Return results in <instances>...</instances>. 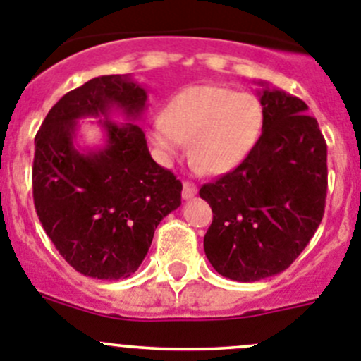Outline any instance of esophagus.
I'll use <instances>...</instances> for the list:
<instances>
[{"label":"esophagus","instance_id":"esophagus-1","mask_svg":"<svg viewBox=\"0 0 361 361\" xmlns=\"http://www.w3.org/2000/svg\"><path fill=\"white\" fill-rule=\"evenodd\" d=\"M197 194V187L192 181H183V192H181V196H183V200H190V197H194Z\"/></svg>","mask_w":361,"mask_h":361}]
</instances>
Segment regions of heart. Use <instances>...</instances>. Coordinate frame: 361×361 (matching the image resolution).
I'll use <instances>...</instances> for the list:
<instances>
[{"label": "heart", "mask_w": 361, "mask_h": 361, "mask_svg": "<svg viewBox=\"0 0 361 361\" xmlns=\"http://www.w3.org/2000/svg\"><path fill=\"white\" fill-rule=\"evenodd\" d=\"M264 109L252 94L228 87L194 85L180 90L153 128L154 144L167 157L192 142V161L221 174L240 164L258 142Z\"/></svg>", "instance_id": "heart-1"}]
</instances>
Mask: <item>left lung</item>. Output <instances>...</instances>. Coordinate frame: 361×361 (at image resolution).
<instances>
[{
	"instance_id": "8db88e82",
	"label": "left lung",
	"mask_w": 361,
	"mask_h": 361,
	"mask_svg": "<svg viewBox=\"0 0 361 361\" xmlns=\"http://www.w3.org/2000/svg\"><path fill=\"white\" fill-rule=\"evenodd\" d=\"M258 96V142L240 165L200 190L214 212L207 258L235 281L290 267L321 224L328 192V147L305 101L267 87Z\"/></svg>"
}]
</instances>
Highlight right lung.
Wrapping results in <instances>:
<instances>
[{"instance_id": "obj_1", "label": "right lung", "mask_w": 361, "mask_h": 361, "mask_svg": "<svg viewBox=\"0 0 361 361\" xmlns=\"http://www.w3.org/2000/svg\"><path fill=\"white\" fill-rule=\"evenodd\" d=\"M147 94L130 76L110 74L60 97L35 135L33 203L44 231L63 260L83 276L123 279L149 251L157 226L181 204V185L151 158L135 123ZM101 116L107 144L96 152L73 147L78 119Z\"/></svg>"}]
</instances>
